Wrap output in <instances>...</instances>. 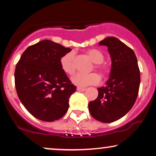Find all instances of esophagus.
<instances>
[{
	"label": "esophagus",
	"mask_w": 156,
	"mask_h": 156,
	"mask_svg": "<svg viewBox=\"0 0 156 156\" xmlns=\"http://www.w3.org/2000/svg\"><path fill=\"white\" fill-rule=\"evenodd\" d=\"M77 90H78V91H85L86 89V88H82V87H79V86H78V87H77Z\"/></svg>",
	"instance_id": "obj_1"
}]
</instances>
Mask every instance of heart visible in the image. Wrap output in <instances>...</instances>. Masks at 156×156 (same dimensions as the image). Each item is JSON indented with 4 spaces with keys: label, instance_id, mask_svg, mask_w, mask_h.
Returning <instances> with one entry per match:
<instances>
[{
    "label": "heart",
    "instance_id": "heart-1",
    "mask_svg": "<svg viewBox=\"0 0 156 156\" xmlns=\"http://www.w3.org/2000/svg\"><path fill=\"white\" fill-rule=\"evenodd\" d=\"M86 53L91 58V59L94 62V68L101 73L103 77L108 76L109 70L108 67L103 65L104 55L97 48H89L86 50ZM60 66L62 70L68 75H73L76 70V53L75 51L67 52L64 54L60 59ZM71 80L75 85L85 87L90 85H96L100 81V77L96 73H91L89 74L84 73H76L71 78Z\"/></svg>",
    "mask_w": 156,
    "mask_h": 156
}]
</instances>
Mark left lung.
Returning <instances> with one entry per match:
<instances>
[{
  "label": "left lung",
  "mask_w": 156,
  "mask_h": 156,
  "mask_svg": "<svg viewBox=\"0 0 156 156\" xmlns=\"http://www.w3.org/2000/svg\"><path fill=\"white\" fill-rule=\"evenodd\" d=\"M108 46L112 60L110 76L106 86L99 88L98 97L89 103L91 116L102 123L121 119L134 105L138 96L140 71L131 48L114 37L99 43Z\"/></svg>",
  "instance_id": "left-lung-1"
}]
</instances>
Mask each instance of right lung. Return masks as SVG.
I'll list each match as a JSON object with an SVG mask.
<instances>
[{"mask_svg": "<svg viewBox=\"0 0 156 156\" xmlns=\"http://www.w3.org/2000/svg\"><path fill=\"white\" fill-rule=\"evenodd\" d=\"M70 48L49 40L29 46L22 54L14 73L15 86L27 111L41 121L61 119L69 108L76 86L62 70L60 59Z\"/></svg>", "mask_w": 156, "mask_h": 156, "instance_id": "obj_1", "label": "right lung"}]
</instances>
